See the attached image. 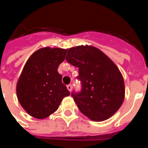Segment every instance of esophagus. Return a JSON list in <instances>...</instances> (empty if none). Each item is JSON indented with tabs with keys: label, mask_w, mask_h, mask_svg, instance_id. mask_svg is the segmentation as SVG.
Segmentation results:
<instances>
[{
	"label": "esophagus",
	"mask_w": 148,
	"mask_h": 148,
	"mask_svg": "<svg viewBox=\"0 0 148 148\" xmlns=\"http://www.w3.org/2000/svg\"><path fill=\"white\" fill-rule=\"evenodd\" d=\"M67 90H69L70 92H71V90H72V86L71 85V84H68V85L67 86Z\"/></svg>",
	"instance_id": "obj_1"
}]
</instances>
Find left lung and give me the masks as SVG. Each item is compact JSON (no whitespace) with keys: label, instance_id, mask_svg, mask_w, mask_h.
Wrapping results in <instances>:
<instances>
[{"label":"left lung","instance_id":"1","mask_svg":"<svg viewBox=\"0 0 148 148\" xmlns=\"http://www.w3.org/2000/svg\"><path fill=\"white\" fill-rule=\"evenodd\" d=\"M66 60L79 68L80 93H72L81 112L103 121L117 112L125 97L124 81L117 65L97 47L81 45L68 49Z\"/></svg>","mask_w":148,"mask_h":148}]
</instances>
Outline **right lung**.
<instances>
[{"label": "right lung", "instance_id": "1", "mask_svg": "<svg viewBox=\"0 0 148 148\" xmlns=\"http://www.w3.org/2000/svg\"><path fill=\"white\" fill-rule=\"evenodd\" d=\"M67 51L60 47H43L27 60L16 91L19 103L31 117L45 119L58 110L64 97L70 95L58 71Z\"/></svg>", "mask_w": 148, "mask_h": 148}]
</instances>
